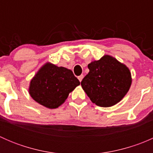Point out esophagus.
<instances>
[{
  "mask_svg": "<svg viewBox=\"0 0 153 153\" xmlns=\"http://www.w3.org/2000/svg\"><path fill=\"white\" fill-rule=\"evenodd\" d=\"M78 80H79V81H80V82H81V81H82V79H83V78H84V75H80V76H78Z\"/></svg>",
  "mask_w": 153,
  "mask_h": 153,
  "instance_id": "34e87169",
  "label": "esophagus"
}]
</instances>
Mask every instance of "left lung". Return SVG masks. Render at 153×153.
Here are the masks:
<instances>
[{"label":"left lung","instance_id":"left-lung-1","mask_svg":"<svg viewBox=\"0 0 153 153\" xmlns=\"http://www.w3.org/2000/svg\"><path fill=\"white\" fill-rule=\"evenodd\" d=\"M89 72L81 84L91 101L101 107L118 104L132 84L129 68L110 55L88 64Z\"/></svg>","mask_w":153,"mask_h":153}]
</instances>
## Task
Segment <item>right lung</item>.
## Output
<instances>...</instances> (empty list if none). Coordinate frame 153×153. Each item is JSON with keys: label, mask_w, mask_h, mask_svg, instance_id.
<instances>
[{"label": "right lung", "mask_w": 153, "mask_h": 153, "mask_svg": "<svg viewBox=\"0 0 153 153\" xmlns=\"http://www.w3.org/2000/svg\"><path fill=\"white\" fill-rule=\"evenodd\" d=\"M80 81L70 69L46 63L30 81L29 93L41 105L55 109L67 98Z\"/></svg>", "instance_id": "right-lung-1"}]
</instances>
